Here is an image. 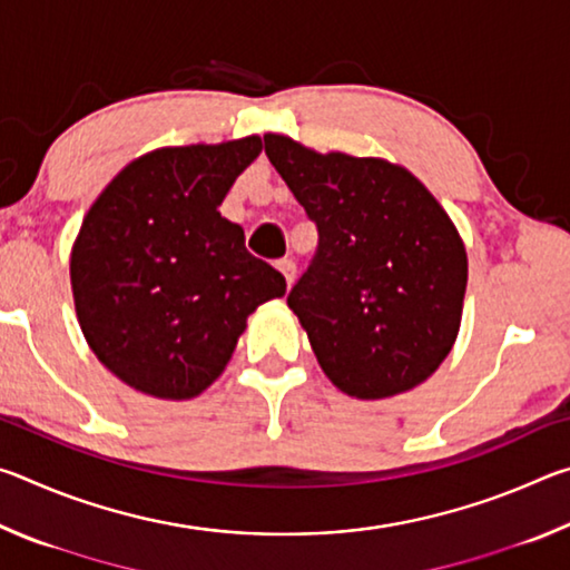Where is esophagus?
<instances>
[{
    "instance_id": "obj_1",
    "label": "esophagus",
    "mask_w": 570,
    "mask_h": 570,
    "mask_svg": "<svg viewBox=\"0 0 570 570\" xmlns=\"http://www.w3.org/2000/svg\"><path fill=\"white\" fill-rule=\"evenodd\" d=\"M276 268H278V272H282V276L286 278V286H292V284H294V276H296L294 262H288V258H284V262L276 264Z\"/></svg>"
}]
</instances>
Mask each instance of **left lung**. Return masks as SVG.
Returning a JSON list of instances; mask_svg holds the SVG:
<instances>
[{"instance_id":"left-lung-1","label":"left lung","mask_w":570,"mask_h":570,"mask_svg":"<svg viewBox=\"0 0 570 570\" xmlns=\"http://www.w3.org/2000/svg\"><path fill=\"white\" fill-rule=\"evenodd\" d=\"M264 148L320 228L286 304L324 374L356 400L417 387L460 332L468 254L455 224L397 163L316 153L276 132Z\"/></svg>"}]
</instances>
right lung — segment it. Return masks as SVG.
<instances>
[{
    "label": "right lung",
    "mask_w": 570,
    "mask_h": 570,
    "mask_svg": "<svg viewBox=\"0 0 570 570\" xmlns=\"http://www.w3.org/2000/svg\"><path fill=\"white\" fill-rule=\"evenodd\" d=\"M258 153V135L150 150L85 216L70 254L77 322L128 387L198 397L226 370L248 314L286 294L284 276L246 250L244 228L218 214Z\"/></svg>",
    "instance_id": "obj_1"
}]
</instances>
